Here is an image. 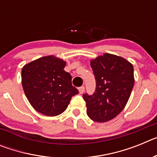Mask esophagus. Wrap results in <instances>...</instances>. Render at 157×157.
I'll use <instances>...</instances> for the list:
<instances>
[{
  "label": "esophagus",
  "instance_id": "obj_1",
  "mask_svg": "<svg viewBox=\"0 0 157 157\" xmlns=\"http://www.w3.org/2000/svg\"><path fill=\"white\" fill-rule=\"evenodd\" d=\"M78 91H79V94H82L84 93V91H85V86H80L79 88H78Z\"/></svg>",
  "mask_w": 157,
  "mask_h": 157
}]
</instances>
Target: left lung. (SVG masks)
Segmentation results:
<instances>
[{
  "mask_svg": "<svg viewBox=\"0 0 157 157\" xmlns=\"http://www.w3.org/2000/svg\"><path fill=\"white\" fill-rule=\"evenodd\" d=\"M96 81L93 94H84L87 115L98 123L109 121L123 111L134 87V67L123 57L105 53L90 62Z\"/></svg>",
  "mask_w": 157,
  "mask_h": 157,
  "instance_id": "left-lung-1",
  "label": "left lung"
}]
</instances>
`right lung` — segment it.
I'll return each instance as SVG.
<instances>
[{"label": "right lung", "instance_id": "1", "mask_svg": "<svg viewBox=\"0 0 157 157\" xmlns=\"http://www.w3.org/2000/svg\"><path fill=\"white\" fill-rule=\"evenodd\" d=\"M66 63L53 56H44L25 65L22 85L32 107L41 114L56 116L64 112L78 90L72 86Z\"/></svg>", "mask_w": 157, "mask_h": 157}]
</instances>
